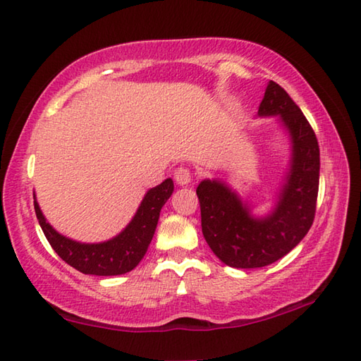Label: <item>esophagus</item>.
I'll list each match as a JSON object with an SVG mask.
<instances>
[{"mask_svg":"<svg viewBox=\"0 0 361 361\" xmlns=\"http://www.w3.org/2000/svg\"><path fill=\"white\" fill-rule=\"evenodd\" d=\"M173 178L178 186H188L190 180H192V173H190L188 167H178L173 173Z\"/></svg>","mask_w":361,"mask_h":361,"instance_id":"obj_1","label":"esophagus"}]
</instances>
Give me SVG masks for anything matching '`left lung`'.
I'll list each match as a JSON object with an SVG mask.
<instances>
[{"instance_id":"left-lung-1","label":"left lung","mask_w":361,"mask_h":361,"mask_svg":"<svg viewBox=\"0 0 361 361\" xmlns=\"http://www.w3.org/2000/svg\"><path fill=\"white\" fill-rule=\"evenodd\" d=\"M257 116H278L290 144L287 171L268 212H252L255 206L225 180L204 178L197 188L204 239L214 255L233 268H260L279 260L304 239L315 217L319 147L307 119L273 80L268 82Z\"/></svg>"}]
</instances>
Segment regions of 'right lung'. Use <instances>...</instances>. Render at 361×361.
<instances>
[{"label": "right lung", "instance_id": "add662e5", "mask_svg": "<svg viewBox=\"0 0 361 361\" xmlns=\"http://www.w3.org/2000/svg\"><path fill=\"white\" fill-rule=\"evenodd\" d=\"M172 192V178L149 189L128 225L111 239L97 243L73 240L56 231L43 216L35 194L34 208L46 239L68 265L83 274L118 276L132 271L141 262L155 234L161 208L171 198Z\"/></svg>", "mask_w": 361, "mask_h": 361}]
</instances>
